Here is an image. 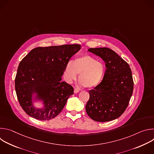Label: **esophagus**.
Instances as JSON below:
<instances>
[{
  "label": "esophagus",
  "instance_id": "obj_1",
  "mask_svg": "<svg viewBox=\"0 0 154 154\" xmlns=\"http://www.w3.org/2000/svg\"><path fill=\"white\" fill-rule=\"evenodd\" d=\"M74 93H77L79 92V90L78 89H77V88H74Z\"/></svg>",
  "mask_w": 154,
  "mask_h": 154
}]
</instances>
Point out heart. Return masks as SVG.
I'll return each mask as SVG.
<instances>
[{
	"label": "heart",
	"instance_id": "heart-1",
	"mask_svg": "<svg viewBox=\"0 0 154 154\" xmlns=\"http://www.w3.org/2000/svg\"><path fill=\"white\" fill-rule=\"evenodd\" d=\"M104 65L90 55H83L68 62L64 69L65 79L68 83L79 79L80 84L88 88L99 85L105 75Z\"/></svg>",
	"mask_w": 154,
	"mask_h": 154
}]
</instances>
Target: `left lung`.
<instances>
[{"label": "left lung", "instance_id": "1", "mask_svg": "<svg viewBox=\"0 0 154 154\" xmlns=\"http://www.w3.org/2000/svg\"><path fill=\"white\" fill-rule=\"evenodd\" d=\"M88 51L100 57L106 69L100 83L89 91L86 112L95 121L114 120L124 112L132 95L131 71L128 64L110 49L90 48Z\"/></svg>", "mask_w": 154, "mask_h": 154}]
</instances>
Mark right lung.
Listing matches in <instances>:
<instances>
[{"instance_id":"obj_1","label":"right lung","mask_w":154,"mask_h":154,"mask_svg":"<svg viewBox=\"0 0 154 154\" xmlns=\"http://www.w3.org/2000/svg\"><path fill=\"white\" fill-rule=\"evenodd\" d=\"M81 49L79 45L39 47L32 49L20 62L15 78L19 102L30 116L41 121L56 117L70 96L71 85L61 77L70 58ZM42 101L41 108L33 102Z\"/></svg>"}]
</instances>
